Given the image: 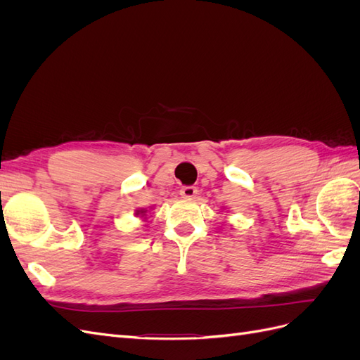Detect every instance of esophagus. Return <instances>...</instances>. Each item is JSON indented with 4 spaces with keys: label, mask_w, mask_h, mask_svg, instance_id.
I'll list each match as a JSON object with an SVG mask.
<instances>
[{
    "label": "esophagus",
    "mask_w": 360,
    "mask_h": 360,
    "mask_svg": "<svg viewBox=\"0 0 360 360\" xmlns=\"http://www.w3.org/2000/svg\"><path fill=\"white\" fill-rule=\"evenodd\" d=\"M197 188H193V186H184V188H181L180 189V195L183 198H188V200H192L195 195H197Z\"/></svg>",
    "instance_id": "34e87169"
}]
</instances>
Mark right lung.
Listing matches in <instances>:
<instances>
[{"mask_svg": "<svg viewBox=\"0 0 360 360\" xmlns=\"http://www.w3.org/2000/svg\"><path fill=\"white\" fill-rule=\"evenodd\" d=\"M146 213H147L146 209H138V210H135V216H136V217H146ZM146 219H147V217H146Z\"/></svg>", "mask_w": 360, "mask_h": 360, "instance_id": "obj_1", "label": "right lung"}]
</instances>
